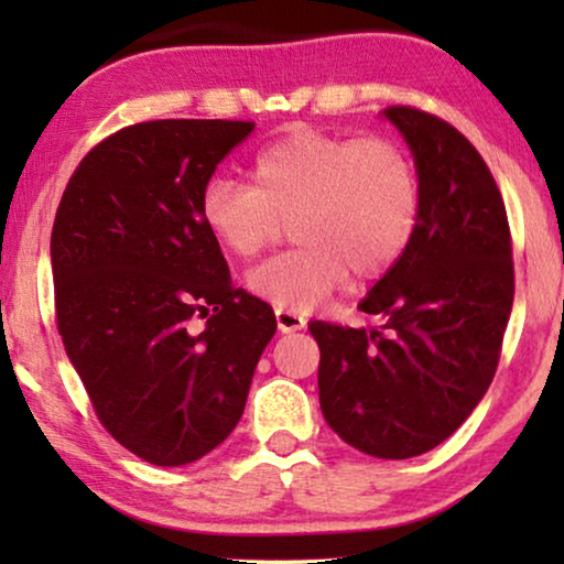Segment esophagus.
Here are the masks:
<instances>
[{
	"instance_id": "34e87169",
	"label": "esophagus",
	"mask_w": 564,
	"mask_h": 564,
	"mask_svg": "<svg viewBox=\"0 0 564 564\" xmlns=\"http://www.w3.org/2000/svg\"><path fill=\"white\" fill-rule=\"evenodd\" d=\"M274 315H276V326H280L282 334H292V330L305 328V323H307L303 315H300L297 311H290V307H276Z\"/></svg>"
}]
</instances>
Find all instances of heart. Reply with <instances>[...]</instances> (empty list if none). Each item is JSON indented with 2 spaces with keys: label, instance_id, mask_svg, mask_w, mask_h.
I'll list each match as a JSON object with an SVG mask.
<instances>
[{
  "label": "heart",
  "instance_id": "b5f03b06",
  "mask_svg": "<svg viewBox=\"0 0 564 564\" xmlns=\"http://www.w3.org/2000/svg\"><path fill=\"white\" fill-rule=\"evenodd\" d=\"M205 226L238 257L264 251L295 218L300 246L261 261L249 288L305 311L354 272H388L419 226L421 187L408 153L388 138H346L297 128L251 161V182L213 176L199 197Z\"/></svg>",
  "mask_w": 564,
  "mask_h": 564
}]
</instances>
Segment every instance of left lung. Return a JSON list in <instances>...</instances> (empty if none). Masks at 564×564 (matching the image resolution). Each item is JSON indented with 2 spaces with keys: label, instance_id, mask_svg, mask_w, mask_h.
I'll use <instances>...</instances> for the list:
<instances>
[{
  "label": "left lung",
  "instance_id": "1",
  "mask_svg": "<svg viewBox=\"0 0 564 564\" xmlns=\"http://www.w3.org/2000/svg\"><path fill=\"white\" fill-rule=\"evenodd\" d=\"M411 145L419 226L359 311L369 326L313 321L328 426L377 459H408L457 431L496 377L513 305L511 228L488 164L457 128L384 110Z\"/></svg>",
  "mask_w": 564,
  "mask_h": 564
}]
</instances>
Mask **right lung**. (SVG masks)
<instances>
[{"instance_id":"add662e5","label":"right lung","mask_w":564,"mask_h":564,"mask_svg":"<svg viewBox=\"0 0 564 564\" xmlns=\"http://www.w3.org/2000/svg\"><path fill=\"white\" fill-rule=\"evenodd\" d=\"M251 130V120L122 128L82 159L53 220L68 359L107 434L151 465H189L226 442L276 330L272 305L234 288L199 210Z\"/></svg>"}]
</instances>
